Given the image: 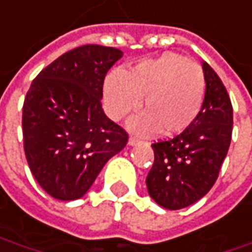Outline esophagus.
Listing matches in <instances>:
<instances>
[{
    "label": "esophagus",
    "instance_id": "obj_1",
    "mask_svg": "<svg viewBox=\"0 0 252 252\" xmlns=\"http://www.w3.org/2000/svg\"><path fill=\"white\" fill-rule=\"evenodd\" d=\"M141 144V141L138 138H135V137H131L129 140H128V145H131V147H134V145H138Z\"/></svg>",
    "mask_w": 252,
    "mask_h": 252
}]
</instances>
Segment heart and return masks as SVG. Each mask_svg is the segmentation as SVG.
I'll return each mask as SVG.
<instances>
[{
	"mask_svg": "<svg viewBox=\"0 0 252 252\" xmlns=\"http://www.w3.org/2000/svg\"><path fill=\"white\" fill-rule=\"evenodd\" d=\"M205 80L200 65L178 52H164L144 60L129 71H112L104 84L105 107L120 121L138 110L145 111L128 126L141 135H174L192 126L201 111Z\"/></svg>",
	"mask_w": 252,
	"mask_h": 252,
	"instance_id": "1",
	"label": "heart"
}]
</instances>
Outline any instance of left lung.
<instances>
[{
    "label": "left lung",
    "mask_w": 252,
    "mask_h": 252,
    "mask_svg": "<svg viewBox=\"0 0 252 252\" xmlns=\"http://www.w3.org/2000/svg\"><path fill=\"white\" fill-rule=\"evenodd\" d=\"M205 96L192 126L168 141L153 144L154 164L147 175L148 194L167 210L201 200L214 185L232 134V105L222 81L202 63Z\"/></svg>",
    "instance_id": "obj_1"
}]
</instances>
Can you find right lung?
<instances>
[{"label": "right lung", "instance_id": "obj_1", "mask_svg": "<svg viewBox=\"0 0 252 252\" xmlns=\"http://www.w3.org/2000/svg\"><path fill=\"white\" fill-rule=\"evenodd\" d=\"M121 57L112 47L74 48L44 68L27 93L25 157L38 184L57 200L81 198L128 142L101 105L104 78Z\"/></svg>", "mask_w": 252, "mask_h": 252}]
</instances>
